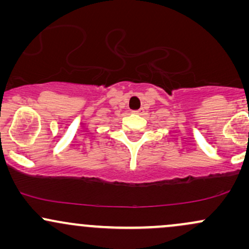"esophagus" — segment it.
I'll list each match as a JSON object with an SVG mask.
<instances>
[{"mask_svg": "<svg viewBox=\"0 0 249 249\" xmlns=\"http://www.w3.org/2000/svg\"><path fill=\"white\" fill-rule=\"evenodd\" d=\"M133 113H136V115H141L142 113V110H138V111H134Z\"/></svg>", "mask_w": 249, "mask_h": 249, "instance_id": "34e87169", "label": "esophagus"}]
</instances>
